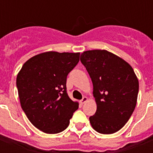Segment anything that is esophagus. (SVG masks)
Instances as JSON below:
<instances>
[{
    "mask_svg": "<svg viewBox=\"0 0 153 153\" xmlns=\"http://www.w3.org/2000/svg\"><path fill=\"white\" fill-rule=\"evenodd\" d=\"M87 100H88V98H87V97H83V99H82V100H81L79 101V102H80L81 104H83V103H85V102H86V101H87Z\"/></svg>",
    "mask_w": 153,
    "mask_h": 153,
    "instance_id": "esophagus-1",
    "label": "esophagus"
}]
</instances>
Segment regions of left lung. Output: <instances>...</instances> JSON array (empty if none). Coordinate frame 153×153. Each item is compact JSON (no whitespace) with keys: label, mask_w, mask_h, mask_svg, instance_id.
Returning a JSON list of instances; mask_svg holds the SVG:
<instances>
[{"label":"left lung","mask_w":153,"mask_h":153,"mask_svg":"<svg viewBox=\"0 0 153 153\" xmlns=\"http://www.w3.org/2000/svg\"><path fill=\"white\" fill-rule=\"evenodd\" d=\"M80 61L92 79L97 106L90 124L100 133H114L125 126L136 107L139 81L134 70L105 50L84 51Z\"/></svg>","instance_id":"obj_1"}]
</instances>
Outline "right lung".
Listing matches in <instances>:
<instances>
[{"label": "right lung", "mask_w": 153, "mask_h": 153, "mask_svg": "<svg viewBox=\"0 0 153 153\" xmlns=\"http://www.w3.org/2000/svg\"><path fill=\"white\" fill-rule=\"evenodd\" d=\"M79 53H42L23 65L17 76L21 107L30 122L48 134L67 128L79 104L69 97L67 77Z\"/></svg>", "instance_id": "obj_1"}]
</instances>
